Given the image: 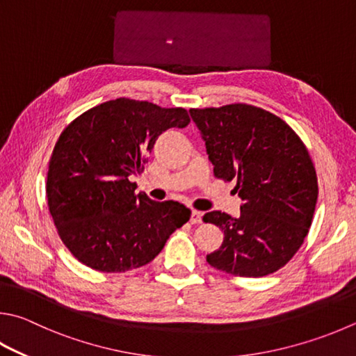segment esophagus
<instances>
[{"label": "esophagus", "instance_id": "34e87169", "mask_svg": "<svg viewBox=\"0 0 356 356\" xmlns=\"http://www.w3.org/2000/svg\"><path fill=\"white\" fill-rule=\"evenodd\" d=\"M191 224H199L202 222V211H197V210H193L191 211V218H190Z\"/></svg>", "mask_w": 356, "mask_h": 356}]
</instances>
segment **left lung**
I'll use <instances>...</instances> for the list:
<instances>
[{
	"label": "left lung",
	"instance_id": "8db88e82",
	"mask_svg": "<svg viewBox=\"0 0 356 356\" xmlns=\"http://www.w3.org/2000/svg\"><path fill=\"white\" fill-rule=\"evenodd\" d=\"M218 179L236 180L241 215L209 211L204 222L224 232L210 266L263 277L285 266L312 225L318 177L305 145L274 113L249 104L191 108Z\"/></svg>",
	"mask_w": 356,
	"mask_h": 356
}]
</instances>
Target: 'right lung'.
<instances>
[{
    "mask_svg": "<svg viewBox=\"0 0 356 356\" xmlns=\"http://www.w3.org/2000/svg\"><path fill=\"white\" fill-rule=\"evenodd\" d=\"M188 122L182 107L118 98L83 112L60 134L47 199L60 240L82 264L101 273L145 266L188 221L184 204L156 202L129 180L143 171L160 134Z\"/></svg>",
    "mask_w": 356,
    "mask_h": 356,
    "instance_id": "right-lung-1",
    "label": "right lung"
}]
</instances>
